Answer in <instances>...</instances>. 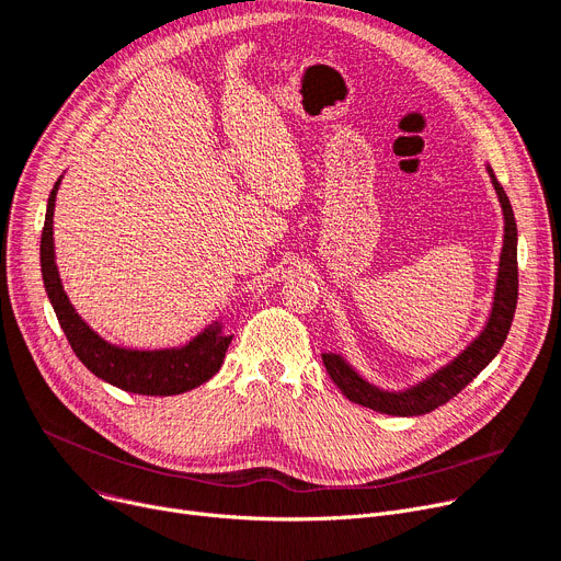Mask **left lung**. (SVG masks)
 Returning <instances> with one entry per match:
<instances>
[{"mask_svg":"<svg viewBox=\"0 0 561 561\" xmlns=\"http://www.w3.org/2000/svg\"><path fill=\"white\" fill-rule=\"evenodd\" d=\"M486 172L491 176V184L495 188L500 209H503V248H500L497 259V275L493 286V300L489 316L484 320V328L480 334L470 341L457 357H453L448 364L436 368L427 377H423L416 385L407 389L393 391L381 389L366 379L355 366H352L339 352H322V364H325L334 385L343 391V396L350 402H357L362 407H368L379 414L389 416H423L430 414L432 409L446 404L450 398H455L468 381H473L503 347L514 311L518 300V268H516V250H518V231L510 197L505 188L500 186L491 165H486Z\"/></svg>","mask_w":561,"mask_h":561,"instance_id":"left-lung-1","label":"left lung"}]
</instances>
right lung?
<instances>
[{"label": "right lung", "instance_id": "1", "mask_svg": "<svg viewBox=\"0 0 561 561\" xmlns=\"http://www.w3.org/2000/svg\"><path fill=\"white\" fill-rule=\"evenodd\" d=\"M61 180L64 174L56 180L47 199L41 236V271L47 298L79 362L108 385L138 396H180L209 381L220 370L225 352L233 339V334L222 332V320H214L191 341L176 347L138 350L102 339L77 313L64 290L54 254V202Z\"/></svg>", "mask_w": 561, "mask_h": 561}]
</instances>
